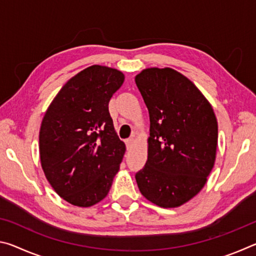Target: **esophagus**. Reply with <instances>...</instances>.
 <instances>
[{
  "label": "esophagus",
  "mask_w": 256,
  "mask_h": 256,
  "mask_svg": "<svg viewBox=\"0 0 256 256\" xmlns=\"http://www.w3.org/2000/svg\"><path fill=\"white\" fill-rule=\"evenodd\" d=\"M125 142H126V146H128V148H131V146H132L133 144H134V138H128V140L125 141Z\"/></svg>",
  "instance_id": "1"
}]
</instances>
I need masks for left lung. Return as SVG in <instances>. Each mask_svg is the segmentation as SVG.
Here are the masks:
<instances>
[{
  "instance_id": "obj_1",
  "label": "left lung",
  "mask_w": 256,
  "mask_h": 256,
  "mask_svg": "<svg viewBox=\"0 0 256 256\" xmlns=\"http://www.w3.org/2000/svg\"><path fill=\"white\" fill-rule=\"evenodd\" d=\"M150 116L148 160L136 174L146 200L176 208L200 192L214 168L218 123L192 81L170 68L136 76Z\"/></svg>"
}]
</instances>
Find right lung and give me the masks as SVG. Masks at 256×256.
Segmentation results:
<instances>
[{"mask_svg":"<svg viewBox=\"0 0 256 256\" xmlns=\"http://www.w3.org/2000/svg\"><path fill=\"white\" fill-rule=\"evenodd\" d=\"M124 82L116 68L92 66L71 78L46 110L40 132L42 170L73 206L88 208L110 192L125 154L108 110Z\"/></svg>","mask_w":256,"mask_h":256,"instance_id":"right-lung-1","label":"right lung"}]
</instances>
